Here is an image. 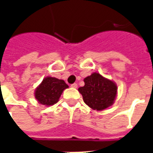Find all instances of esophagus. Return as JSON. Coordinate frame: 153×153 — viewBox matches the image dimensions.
Returning <instances> with one entry per match:
<instances>
[{"instance_id":"34e87169","label":"esophagus","mask_w":153,"mask_h":153,"mask_svg":"<svg viewBox=\"0 0 153 153\" xmlns=\"http://www.w3.org/2000/svg\"><path fill=\"white\" fill-rule=\"evenodd\" d=\"M71 87H72V88H76L77 87H78V84H77V83H73V84H71Z\"/></svg>"}]
</instances>
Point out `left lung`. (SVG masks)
<instances>
[{"instance_id":"obj_1","label":"left lung","mask_w":153,"mask_h":153,"mask_svg":"<svg viewBox=\"0 0 153 153\" xmlns=\"http://www.w3.org/2000/svg\"><path fill=\"white\" fill-rule=\"evenodd\" d=\"M84 86L79 88L83 102L92 109L102 111L111 106L116 97L117 86L113 81L93 73L84 79Z\"/></svg>"}]
</instances>
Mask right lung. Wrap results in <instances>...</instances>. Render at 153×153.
I'll list each match as a JSON object with an SVG mask.
<instances>
[{
	"label": "right lung",
	"instance_id": "right-lung-1",
	"mask_svg": "<svg viewBox=\"0 0 153 153\" xmlns=\"http://www.w3.org/2000/svg\"><path fill=\"white\" fill-rule=\"evenodd\" d=\"M69 86L62 79L47 77L35 90V98L42 105L51 106L59 101L61 93Z\"/></svg>",
	"mask_w": 153,
	"mask_h": 153
}]
</instances>
